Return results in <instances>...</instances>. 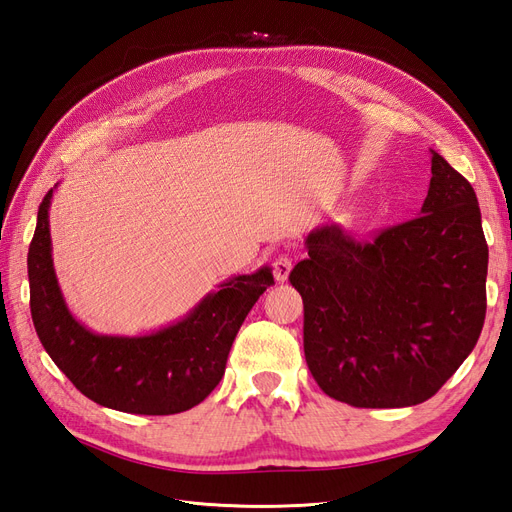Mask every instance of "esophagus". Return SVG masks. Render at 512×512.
<instances>
[{
    "label": "esophagus",
    "instance_id": "esophagus-1",
    "mask_svg": "<svg viewBox=\"0 0 512 512\" xmlns=\"http://www.w3.org/2000/svg\"><path fill=\"white\" fill-rule=\"evenodd\" d=\"M290 269H292V258L288 254H282L273 260V275L277 282H286Z\"/></svg>",
    "mask_w": 512,
    "mask_h": 512
}]
</instances>
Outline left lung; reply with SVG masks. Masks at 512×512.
Instances as JSON below:
<instances>
[{
  "mask_svg": "<svg viewBox=\"0 0 512 512\" xmlns=\"http://www.w3.org/2000/svg\"><path fill=\"white\" fill-rule=\"evenodd\" d=\"M290 271L303 297V348L329 397L406 408L436 395L474 350L487 309L489 250L474 188L431 149L414 220L359 243L327 224Z\"/></svg>",
  "mask_w": 512,
  "mask_h": 512,
  "instance_id": "8db88e82",
  "label": "left lung"
}]
</instances>
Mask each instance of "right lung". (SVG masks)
Listing matches in <instances>:
<instances>
[{"label":"right lung","instance_id":"add662e5","mask_svg":"<svg viewBox=\"0 0 512 512\" xmlns=\"http://www.w3.org/2000/svg\"><path fill=\"white\" fill-rule=\"evenodd\" d=\"M53 190L38 209L27 254L29 307L44 350L85 397L128 414H177L220 384L232 342L258 297L273 284L269 267L235 275L188 316L147 335H100L72 316L61 294L49 228Z\"/></svg>","mask_w":512,"mask_h":512}]
</instances>
